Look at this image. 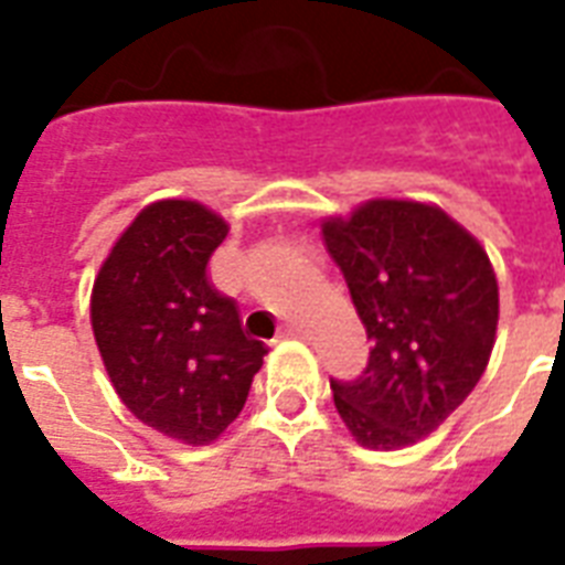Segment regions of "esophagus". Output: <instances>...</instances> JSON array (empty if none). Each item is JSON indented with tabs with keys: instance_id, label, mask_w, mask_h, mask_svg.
<instances>
[{
	"instance_id": "34e87169",
	"label": "esophagus",
	"mask_w": 565,
	"mask_h": 565,
	"mask_svg": "<svg viewBox=\"0 0 565 565\" xmlns=\"http://www.w3.org/2000/svg\"><path fill=\"white\" fill-rule=\"evenodd\" d=\"M305 334H308V331H305L301 326H284L281 331H278V337H281V340H296V337H305Z\"/></svg>"
}]
</instances>
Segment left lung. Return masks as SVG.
<instances>
[{
    "label": "left lung",
    "mask_w": 565,
    "mask_h": 565,
    "mask_svg": "<svg viewBox=\"0 0 565 565\" xmlns=\"http://www.w3.org/2000/svg\"><path fill=\"white\" fill-rule=\"evenodd\" d=\"M366 337L370 363L331 381L345 428L395 451L428 437L466 402L490 363L499 281L478 239L437 204L370 199L322 222Z\"/></svg>",
    "instance_id": "8db88e82"
}]
</instances>
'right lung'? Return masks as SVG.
Instances as JSON below:
<instances>
[{"label":"right lung","instance_id":"right-lung-1","mask_svg":"<svg viewBox=\"0 0 565 565\" xmlns=\"http://www.w3.org/2000/svg\"><path fill=\"white\" fill-rule=\"evenodd\" d=\"M228 234L190 199L146 204L105 257L90 296L93 337L128 411L163 437L207 446L237 419L266 345L207 278Z\"/></svg>","mask_w":565,"mask_h":565}]
</instances>
